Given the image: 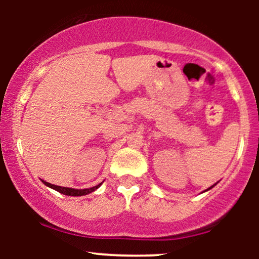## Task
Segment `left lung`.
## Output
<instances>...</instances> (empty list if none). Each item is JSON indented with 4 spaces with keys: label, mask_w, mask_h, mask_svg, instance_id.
Listing matches in <instances>:
<instances>
[{
    "label": "left lung",
    "mask_w": 259,
    "mask_h": 259,
    "mask_svg": "<svg viewBox=\"0 0 259 259\" xmlns=\"http://www.w3.org/2000/svg\"><path fill=\"white\" fill-rule=\"evenodd\" d=\"M217 184H218V183H215V184H214V185H212V186H210V187H208V189H207V190H204V191H203V192H206V191H208V190H210V189H212V187H214V186L217 185Z\"/></svg>",
    "instance_id": "left-lung-1"
}]
</instances>
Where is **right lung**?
Listing matches in <instances>:
<instances>
[{"label": "right lung", "mask_w": 259, "mask_h": 259, "mask_svg": "<svg viewBox=\"0 0 259 259\" xmlns=\"http://www.w3.org/2000/svg\"><path fill=\"white\" fill-rule=\"evenodd\" d=\"M41 181H42V183L46 186L51 187V189L56 190V191L61 192V194L67 195V196H85V195H89V194H91V192H94L95 190L99 189V187L102 185V183H103V181H102V183H100L99 185L92 186V187H90V189H81V190H80V189H72V187H63V186L53 185V184L47 183V181H45V180H41Z\"/></svg>", "instance_id": "1"}]
</instances>
